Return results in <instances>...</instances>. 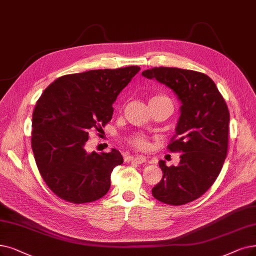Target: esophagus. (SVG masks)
I'll return each mask as SVG.
<instances>
[{
    "label": "esophagus",
    "instance_id": "34e87169",
    "mask_svg": "<svg viewBox=\"0 0 256 256\" xmlns=\"http://www.w3.org/2000/svg\"><path fill=\"white\" fill-rule=\"evenodd\" d=\"M126 162H132L136 164H142L147 162V158L144 156H127L125 158Z\"/></svg>",
    "mask_w": 256,
    "mask_h": 256
}]
</instances>
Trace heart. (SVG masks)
Here are the masks:
<instances>
[{
  "label": "heart",
  "instance_id": "1",
  "mask_svg": "<svg viewBox=\"0 0 256 256\" xmlns=\"http://www.w3.org/2000/svg\"><path fill=\"white\" fill-rule=\"evenodd\" d=\"M165 96H153L151 100H156V98H162ZM129 142L130 144H132L134 146L138 147V148H140V149H144L147 147V138L142 136V134H136V136H131L129 138Z\"/></svg>",
  "mask_w": 256,
  "mask_h": 256
}]
</instances>
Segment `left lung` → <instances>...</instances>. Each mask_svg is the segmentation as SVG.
Instances as JSON below:
<instances>
[{
    "label": "left lung",
    "mask_w": 256,
    "mask_h": 256,
    "mask_svg": "<svg viewBox=\"0 0 256 256\" xmlns=\"http://www.w3.org/2000/svg\"><path fill=\"white\" fill-rule=\"evenodd\" d=\"M142 74L169 87L182 104L168 149L182 154L178 166L158 162L162 178L152 196L169 205H184L202 196L220 174L228 151L229 110L216 83L202 72L156 67Z\"/></svg>",
    "instance_id": "1"
}]
</instances>
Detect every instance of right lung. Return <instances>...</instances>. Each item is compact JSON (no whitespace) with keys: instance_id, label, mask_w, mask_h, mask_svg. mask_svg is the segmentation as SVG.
<instances>
[{"instance_id":"1","label":"right lung","mask_w":256,"mask_h":256,"mask_svg":"<svg viewBox=\"0 0 256 256\" xmlns=\"http://www.w3.org/2000/svg\"><path fill=\"white\" fill-rule=\"evenodd\" d=\"M140 70L129 66L63 76L36 102L32 147L40 176L58 198L84 204L109 191L111 172L124 160L114 148L87 152L88 131H98L112 118V105Z\"/></svg>"}]
</instances>
